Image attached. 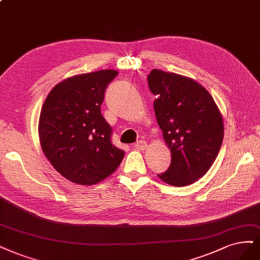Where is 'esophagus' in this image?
<instances>
[{
  "instance_id": "obj_1",
  "label": "esophagus",
  "mask_w": 260,
  "mask_h": 260,
  "mask_svg": "<svg viewBox=\"0 0 260 260\" xmlns=\"http://www.w3.org/2000/svg\"><path fill=\"white\" fill-rule=\"evenodd\" d=\"M136 148L139 150H144L147 148V143L145 141H139L138 143H136Z\"/></svg>"
}]
</instances>
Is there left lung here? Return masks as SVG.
<instances>
[{"mask_svg":"<svg viewBox=\"0 0 260 260\" xmlns=\"http://www.w3.org/2000/svg\"><path fill=\"white\" fill-rule=\"evenodd\" d=\"M147 80L157 95L156 118L171 151V165L158 176L171 186L190 185L209 171L218 155L221 113L207 89L190 77L154 69Z\"/></svg>","mask_w":260,"mask_h":260,"instance_id":"left-lung-1","label":"left lung"}]
</instances>
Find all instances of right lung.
Returning a JSON list of instances; mask_svg holds the SVG:
<instances>
[{
  "label": "right lung",
  "instance_id": "right-lung-1",
  "mask_svg": "<svg viewBox=\"0 0 260 260\" xmlns=\"http://www.w3.org/2000/svg\"><path fill=\"white\" fill-rule=\"evenodd\" d=\"M115 70L71 76L49 91L40 114L44 155L72 183L90 186L119 167L124 151L111 142L112 129L101 115L104 91Z\"/></svg>",
  "mask_w": 260,
  "mask_h": 260
}]
</instances>
